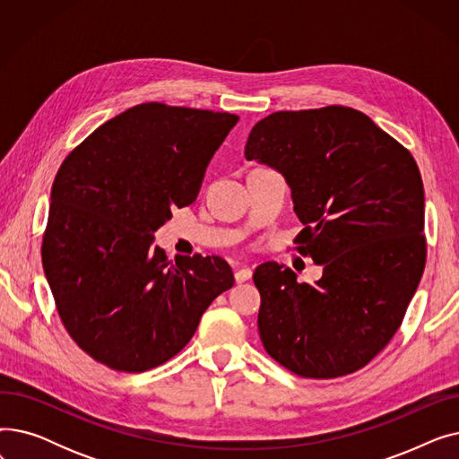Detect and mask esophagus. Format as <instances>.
<instances>
[{
	"instance_id": "1",
	"label": "esophagus",
	"mask_w": 459,
	"mask_h": 459,
	"mask_svg": "<svg viewBox=\"0 0 459 459\" xmlns=\"http://www.w3.org/2000/svg\"><path fill=\"white\" fill-rule=\"evenodd\" d=\"M251 275H253V270H251V268L242 266L239 270H236L234 279H236V282L239 284V282H246V281H249V279H251Z\"/></svg>"
}]
</instances>
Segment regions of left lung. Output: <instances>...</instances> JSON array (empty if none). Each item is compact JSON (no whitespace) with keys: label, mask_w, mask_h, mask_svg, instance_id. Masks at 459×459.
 <instances>
[{"label":"left lung","mask_w":459,"mask_h":459,"mask_svg":"<svg viewBox=\"0 0 459 459\" xmlns=\"http://www.w3.org/2000/svg\"><path fill=\"white\" fill-rule=\"evenodd\" d=\"M246 158L284 175L305 225L294 249L324 266L315 286L277 262L255 270L264 350L301 377L360 370L391 342L424 272V187L415 158L346 106L264 117Z\"/></svg>","instance_id":"obj_1"}]
</instances>
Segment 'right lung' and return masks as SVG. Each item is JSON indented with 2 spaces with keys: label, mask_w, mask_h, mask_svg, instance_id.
I'll use <instances>...</instances> for the list:
<instances>
[{
  "label": "right lung",
  "mask_w": 459,
  "mask_h": 459,
  "mask_svg": "<svg viewBox=\"0 0 459 459\" xmlns=\"http://www.w3.org/2000/svg\"><path fill=\"white\" fill-rule=\"evenodd\" d=\"M238 115L139 104L108 120L61 163L42 236L59 318L94 360L144 372L175 357L210 303L234 284L221 256L152 249L171 208L195 201Z\"/></svg>",
  "instance_id": "obj_1"
}]
</instances>
